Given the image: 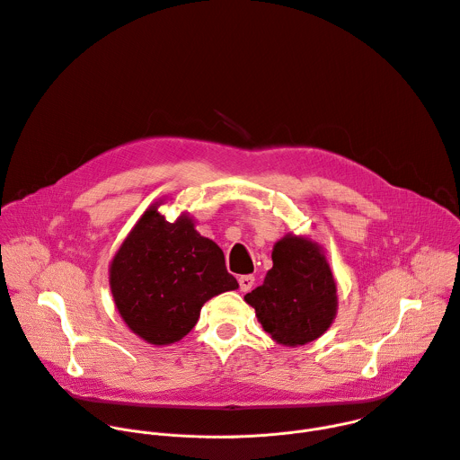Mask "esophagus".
I'll list each match as a JSON object with an SVG mask.
<instances>
[{
  "mask_svg": "<svg viewBox=\"0 0 460 460\" xmlns=\"http://www.w3.org/2000/svg\"><path fill=\"white\" fill-rule=\"evenodd\" d=\"M238 284H240L242 291H249L252 288V284H254V277L252 275H243V277L238 279Z\"/></svg>",
  "mask_w": 460,
  "mask_h": 460,
  "instance_id": "esophagus-1",
  "label": "esophagus"
}]
</instances>
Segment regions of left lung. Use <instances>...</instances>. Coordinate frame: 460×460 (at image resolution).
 <instances>
[{"label":"left lung","mask_w":460,"mask_h":460,"mask_svg":"<svg viewBox=\"0 0 460 460\" xmlns=\"http://www.w3.org/2000/svg\"><path fill=\"white\" fill-rule=\"evenodd\" d=\"M271 258L264 284L243 300L277 344L296 348L320 339L339 309L337 280L322 245L288 233L275 243Z\"/></svg>","instance_id":"1"}]
</instances>
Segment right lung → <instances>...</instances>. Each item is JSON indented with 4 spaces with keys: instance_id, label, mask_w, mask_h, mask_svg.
Listing matches in <instances>:
<instances>
[{
    "instance_id": "1",
    "label": "right lung",
    "mask_w": 460,
    "mask_h": 460,
    "mask_svg": "<svg viewBox=\"0 0 460 460\" xmlns=\"http://www.w3.org/2000/svg\"><path fill=\"white\" fill-rule=\"evenodd\" d=\"M151 204L111 260L109 286L127 327L153 346L181 341L213 296L234 291L224 251L181 213L167 222Z\"/></svg>"
}]
</instances>
